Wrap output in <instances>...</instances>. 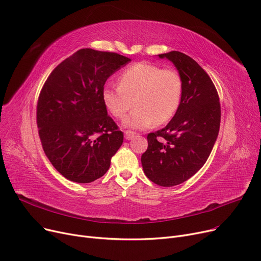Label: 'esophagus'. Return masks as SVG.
<instances>
[{"instance_id":"esophagus-1","label":"esophagus","mask_w":261,"mask_h":261,"mask_svg":"<svg viewBox=\"0 0 261 261\" xmlns=\"http://www.w3.org/2000/svg\"><path fill=\"white\" fill-rule=\"evenodd\" d=\"M123 133H125V139L126 140H131L135 136V133L133 131H130V130H126Z\"/></svg>"}]
</instances>
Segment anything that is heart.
<instances>
[{
	"label": "heart",
	"instance_id": "b5f03b06",
	"mask_svg": "<svg viewBox=\"0 0 261 261\" xmlns=\"http://www.w3.org/2000/svg\"><path fill=\"white\" fill-rule=\"evenodd\" d=\"M183 81L173 68L139 62L129 66L118 78V86L106 85L102 100L116 118H122L133 107V111L123 120V125L133 129H146L155 121L169 120L179 108Z\"/></svg>",
	"mask_w": 261,
	"mask_h": 261
}]
</instances>
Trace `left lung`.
<instances>
[{
	"mask_svg": "<svg viewBox=\"0 0 261 261\" xmlns=\"http://www.w3.org/2000/svg\"><path fill=\"white\" fill-rule=\"evenodd\" d=\"M159 57L171 61L181 75L182 98L168 125L148 134L142 165L150 181L171 187L187 181L207 161L218 138L221 110L211 77L193 58L176 50Z\"/></svg>",
	"mask_w": 261,
	"mask_h": 261,
	"instance_id": "left-lung-1",
	"label": "left lung"
}]
</instances>
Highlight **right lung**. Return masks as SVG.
<instances>
[{
    "label": "right lung",
    "instance_id": "right-lung-1",
    "mask_svg": "<svg viewBox=\"0 0 261 261\" xmlns=\"http://www.w3.org/2000/svg\"><path fill=\"white\" fill-rule=\"evenodd\" d=\"M131 59L82 48L50 73L37 105V125L44 152L67 180L91 183L110 168L123 134L102 100L107 79Z\"/></svg>",
    "mask_w": 261,
    "mask_h": 261
}]
</instances>
